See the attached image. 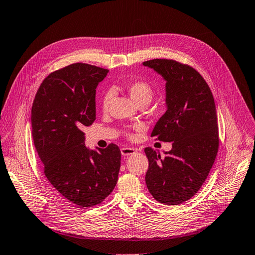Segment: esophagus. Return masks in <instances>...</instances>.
Wrapping results in <instances>:
<instances>
[{"instance_id":"1","label":"esophagus","mask_w":255,"mask_h":255,"mask_svg":"<svg viewBox=\"0 0 255 255\" xmlns=\"http://www.w3.org/2000/svg\"><path fill=\"white\" fill-rule=\"evenodd\" d=\"M135 152H137V149L132 148V147H123L121 148V154H123L124 156H128L129 154H134Z\"/></svg>"}]
</instances>
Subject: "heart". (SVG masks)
I'll return each mask as SVG.
<instances>
[{"mask_svg": "<svg viewBox=\"0 0 255 255\" xmlns=\"http://www.w3.org/2000/svg\"><path fill=\"white\" fill-rule=\"evenodd\" d=\"M124 88L128 93L131 100L134 101L138 106H141V105L147 106L152 101L154 96V88L152 87V85L148 81H145V80H134L131 82L126 83L124 85ZM112 98H113L112 91L107 90L106 92H104L101 99V108L104 112L108 111L109 106L111 104ZM135 128L138 130H142L144 129V126L137 125ZM126 134L129 138L132 137V134L129 131H126Z\"/></svg>", "mask_w": 255, "mask_h": 255, "instance_id": "1", "label": "heart"}]
</instances>
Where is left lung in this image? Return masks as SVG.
Wrapping results in <instances>:
<instances>
[{"label":"left lung","mask_w":255,"mask_h":255,"mask_svg":"<svg viewBox=\"0 0 255 255\" xmlns=\"http://www.w3.org/2000/svg\"><path fill=\"white\" fill-rule=\"evenodd\" d=\"M166 81L167 111L151 137L172 142L164 156L144 149L148 159L145 183L152 197L176 205L192 198L207 179L219 149L216 106L208 83L188 64L172 59L143 62Z\"/></svg>","instance_id":"obj_1"}]
</instances>
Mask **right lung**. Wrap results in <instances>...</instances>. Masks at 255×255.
<instances>
[{"label":"right lung","instance_id":"1","mask_svg":"<svg viewBox=\"0 0 255 255\" xmlns=\"http://www.w3.org/2000/svg\"><path fill=\"white\" fill-rule=\"evenodd\" d=\"M108 69L74 63L41 83L31 111L32 136L43 172L61 195L82 208L103 202L114 190L121 152L116 144L99 151L85 145L84 127L95 120V92Z\"/></svg>","mask_w":255,"mask_h":255}]
</instances>
